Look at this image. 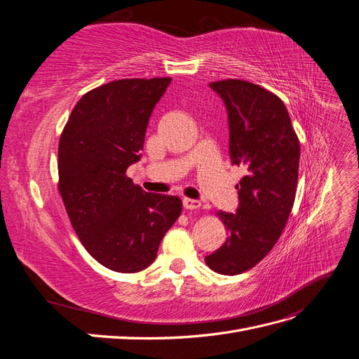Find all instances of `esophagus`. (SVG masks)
I'll return each instance as SVG.
<instances>
[{
	"label": "esophagus",
	"mask_w": 359,
	"mask_h": 359,
	"mask_svg": "<svg viewBox=\"0 0 359 359\" xmlns=\"http://www.w3.org/2000/svg\"><path fill=\"white\" fill-rule=\"evenodd\" d=\"M182 205L186 210H198L201 206V202L196 199H189V198H184L182 199Z\"/></svg>",
	"instance_id": "esophagus-1"
}]
</instances>
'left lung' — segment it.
<instances>
[{"label": "left lung", "mask_w": 359, "mask_h": 359, "mask_svg": "<svg viewBox=\"0 0 359 359\" xmlns=\"http://www.w3.org/2000/svg\"><path fill=\"white\" fill-rule=\"evenodd\" d=\"M210 88L224 103L231 161L245 169V177L236 184V211L219 212L227 240L205 262L215 273L236 276L260 262L285 229L297 193L299 140L285 103L273 93L240 79Z\"/></svg>", "instance_id": "1"}]
</instances>
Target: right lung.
<instances>
[{"label":"right lung","mask_w":359,"mask_h":359,"mask_svg":"<svg viewBox=\"0 0 359 359\" xmlns=\"http://www.w3.org/2000/svg\"><path fill=\"white\" fill-rule=\"evenodd\" d=\"M170 78L121 79L82 95L58 147L60 193L73 229L97 262L132 274L156 260L182 210L147 193L126 170L142 157L147 127Z\"/></svg>","instance_id":"1"}]
</instances>
